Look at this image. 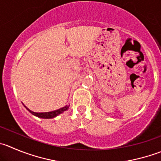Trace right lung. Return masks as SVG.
<instances>
[{
    "label": "right lung",
    "mask_w": 161,
    "mask_h": 161,
    "mask_svg": "<svg viewBox=\"0 0 161 161\" xmlns=\"http://www.w3.org/2000/svg\"><path fill=\"white\" fill-rule=\"evenodd\" d=\"M24 107H25L26 109H27L29 112L31 113L33 115L37 116V117L41 118V119H53V118L56 117V116H58V114H62V113H63L64 111H65L66 110L69 109V106H67L66 105V106H65L64 108H60V109H58V110H56V111H50V112H34V111L29 110L26 106H24Z\"/></svg>",
    "instance_id": "1"
}]
</instances>
